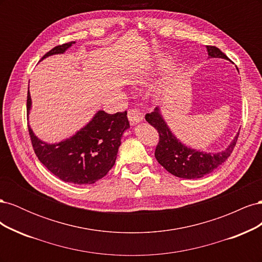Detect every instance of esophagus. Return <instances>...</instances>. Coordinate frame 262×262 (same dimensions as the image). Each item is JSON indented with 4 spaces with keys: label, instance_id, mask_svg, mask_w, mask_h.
I'll use <instances>...</instances> for the list:
<instances>
[{
    "label": "esophagus",
    "instance_id": "esophagus-1",
    "mask_svg": "<svg viewBox=\"0 0 262 262\" xmlns=\"http://www.w3.org/2000/svg\"><path fill=\"white\" fill-rule=\"evenodd\" d=\"M128 119L130 123L133 124H137L140 121H142V119H143V115L141 113H139L137 109H129L128 110Z\"/></svg>",
    "mask_w": 262,
    "mask_h": 262
}]
</instances>
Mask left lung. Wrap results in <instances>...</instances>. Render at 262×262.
<instances>
[{"instance_id":"left-lung-1","label":"left lung","mask_w":262,"mask_h":262,"mask_svg":"<svg viewBox=\"0 0 262 262\" xmlns=\"http://www.w3.org/2000/svg\"><path fill=\"white\" fill-rule=\"evenodd\" d=\"M207 49L209 58H227L226 54L216 47L207 46ZM145 120L154 126L160 136V140H158L155 148L157 162L171 175L179 178H201L216 169L232 154L239 136L238 132L232 143L222 152L215 154L203 153L180 143V141L175 138L168 129L167 124L165 123L160 109L157 107L154 109V112L145 115Z\"/></svg>"}]
</instances>
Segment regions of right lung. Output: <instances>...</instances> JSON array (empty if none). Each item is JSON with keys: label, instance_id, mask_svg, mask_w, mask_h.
Instances as JSON below:
<instances>
[{"label": "right lung", "instance_id": "add662e5", "mask_svg": "<svg viewBox=\"0 0 262 262\" xmlns=\"http://www.w3.org/2000/svg\"><path fill=\"white\" fill-rule=\"evenodd\" d=\"M74 41L54 47L49 55L63 53ZM31 106L27 94V114ZM130 126L126 112L115 115L102 110L75 136L57 144H47L39 140L28 126L31 144L40 161L54 176L74 185H90L101 179L113 168L121 144L122 133Z\"/></svg>", "mask_w": 262, "mask_h": 262}]
</instances>
